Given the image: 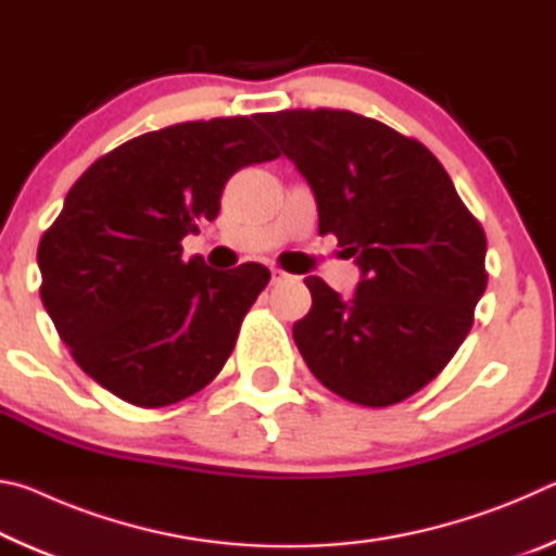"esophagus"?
I'll return each mask as SVG.
<instances>
[{"mask_svg":"<svg viewBox=\"0 0 556 556\" xmlns=\"http://www.w3.org/2000/svg\"><path fill=\"white\" fill-rule=\"evenodd\" d=\"M289 279H291V275H287L285 269L271 267V285H281V281H289Z\"/></svg>","mask_w":556,"mask_h":556,"instance_id":"34e87169","label":"esophagus"}]
</instances>
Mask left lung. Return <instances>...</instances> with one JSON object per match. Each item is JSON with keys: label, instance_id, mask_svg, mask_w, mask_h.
Listing matches in <instances>:
<instances>
[{"label": "left lung", "instance_id": "1", "mask_svg": "<svg viewBox=\"0 0 556 556\" xmlns=\"http://www.w3.org/2000/svg\"><path fill=\"white\" fill-rule=\"evenodd\" d=\"M312 186L318 232L361 267L343 299L306 277L312 312L294 341L321 384L363 407H388L446 368L473 326L485 235L439 159L378 119L348 110L257 115Z\"/></svg>", "mask_w": 556, "mask_h": 556}]
</instances>
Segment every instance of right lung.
Wrapping results in <instances>:
<instances>
[{
    "label": "right lung",
    "instance_id": "add662e5",
    "mask_svg": "<svg viewBox=\"0 0 556 556\" xmlns=\"http://www.w3.org/2000/svg\"><path fill=\"white\" fill-rule=\"evenodd\" d=\"M250 117L147 131L100 156L39 242L41 301L75 363L137 407H166L223 370L269 269L181 257L228 178L277 159Z\"/></svg>",
    "mask_w": 556,
    "mask_h": 556
}]
</instances>
